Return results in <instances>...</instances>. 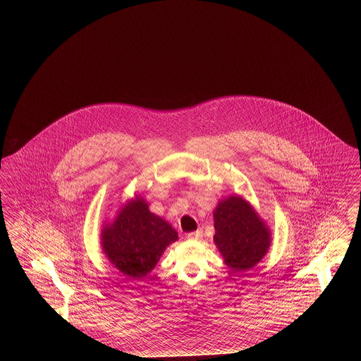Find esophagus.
Listing matches in <instances>:
<instances>
[{"label":"esophagus","mask_w":361,"mask_h":361,"mask_svg":"<svg viewBox=\"0 0 361 361\" xmlns=\"http://www.w3.org/2000/svg\"><path fill=\"white\" fill-rule=\"evenodd\" d=\"M202 231L200 230H196V231H192V233H188L187 234V238L188 240H200L202 238Z\"/></svg>","instance_id":"esophagus-1"}]
</instances>
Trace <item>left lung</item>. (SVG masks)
<instances>
[{"instance_id":"obj_1","label":"left lung","mask_w":361,"mask_h":361,"mask_svg":"<svg viewBox=\"0 0 361 361\" xmlns=\"http://www.w3.org/2000/svg\"><path fill=\"white\" fill-rule=\"evenodd\" d=\"M214 240L224 264L234 271L253 268L271 246V231L256 209L238 195L218 203L214 211Z\"/></svg>"}]
</instances>
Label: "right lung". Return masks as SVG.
<instances>
[{"mask_svg":"<svg viewBox=\"0 0 361 361\" xmlns=\"http://www.w3.org/2000/svg\"><path fill=\"white\" fill-rule=\"evenodd\" d=\"M177 240V231L150 212L140 196L121 207L115 221L102 230L105 256L130 279H142L152 272L165 249Z\"/></svg>","mask_w":361,"mask_h":361,"instance_id":"obj_1","label":"right lung"}]
</instances>
